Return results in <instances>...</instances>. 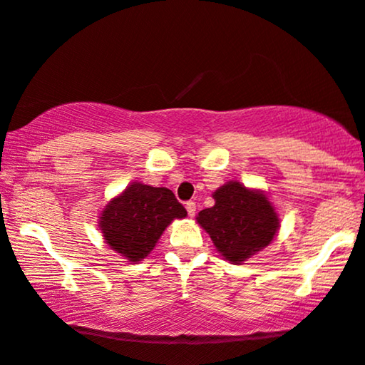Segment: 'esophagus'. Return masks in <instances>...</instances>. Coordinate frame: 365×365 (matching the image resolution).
I'll use <instances>...</instances> for the list:
<instances>
[{"label":"esophagus","mask_w":365,"mask_h":365,"mask_svg":"<svg viewBox=\"0 0 365 365\" xmlns=\"http://www.w3.org/2000/svg\"><path fill=\"white\" fill-rule=\"evenodd\" d=\"M187 212H188V215L190 217H195V213H197V203L195 202H187Z\"/></svg>","instance_id":"esophagus-1"}]
</instances>
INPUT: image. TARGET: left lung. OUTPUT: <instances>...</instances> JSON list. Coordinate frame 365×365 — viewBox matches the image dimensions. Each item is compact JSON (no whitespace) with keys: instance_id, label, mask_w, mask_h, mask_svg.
Wrapping results in <instances>:
<instances>
[{"instance_id":"left-lung-1","label":"left lung","mask_w":365,"mask_h":365,"mask_svg":"<svg viewBox=\"0 0 365 365\" xmlns=\"http://www.w3.org/2000/svg\"><path fill=\"white\" fill-rule=\"evenodd\" d=\"M213 198L215 205L198 213L197 222L227 260L240 264L270 244L279 218L264 193L228 182L213 193Z\"/></svg>"}]
</instances>
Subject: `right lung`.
Returning a JSON list of instances; mask_svg holds the SVG:
<instances>
[{"mask_svg": "<svg viewBox=\"0 0 365 365\" xmlns=\"http://www.w3.org/2000/svg\"><path fill=\"white\" fill-rule=\"evenodd\" d=\"M183 217L185 207L172 190L135 182L106 205L100 228L111 249L128 262H140L153 250L168 223Z\"/></svg>", "mask_w": 365, "mask_h": 365, "instance_id": "1", "label": "right lung"}]
</instances>
